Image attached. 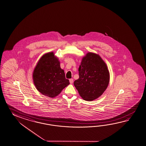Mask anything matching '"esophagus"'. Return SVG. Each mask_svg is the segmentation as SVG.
<instances>
[{
  "label": "esophagus",
  "instance_id": "esophagus-1",
  "mask_svg": "<svg viewBox=\"0 0 146 146\" xmlns=\"http://www.w3.org/2000/svg\"><path fill=\"white\" fill-rule=\"evenodd\" d=\"M69 80H70V84H72L73 83V78L70 79Z\"/></svg>",
  "mask_w": 146,
  "mask_h": 146
}]
</instances>
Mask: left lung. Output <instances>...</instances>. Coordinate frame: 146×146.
Wrapping results in <instances>:
<instances>
[{
	"mask_svg": "<svg viewBox=\"0 0 146 146\" xmlns=\"http://www.w3.org/2000/svg\"><path fill=\"white\" fill-rule=\"evenodd\" d=\"M78 72L79 78L75 80L74 85L84 100L93 101L107 88L110 73L98 54L88 52L82 58Z\"/></svg>",
	"mask_w": 146,
	"mask_h": 146,
	"instance_id": "obj_1",
	"label": "left lung"
}]
</instances>
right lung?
<instances>
[{
    "mask_svg": "<svg viewBox=\"0 0 146 146\" xmlns=\"http://www.w3.org/2000/svg\"><path fill=\"white\" fill-rule=\"evenodd\" d=\"M33 80L39 92L52 98L70 84L54 52L44 54L39 59L33 71Z\"/></svg>",
    "mask_w": 146,
    "mask_h": 146,
    "instance_id": "1",
    "label": "right lung"
}]
</instances>
